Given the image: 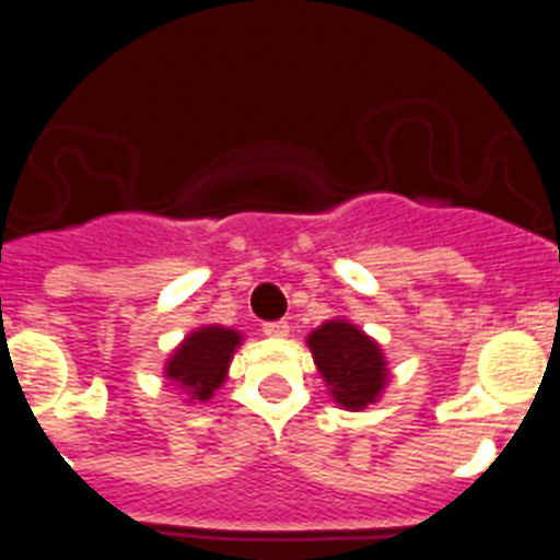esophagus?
Wrapping results in <instances>:
<instances>
[{"instance_id": "esophagus-1", "label": "esophagus", "mask_w": 560, "mask_h": 560, "mask_svg": "<svg viewBox=\"0 0 560 560\" xmlns=\"http://www.w3.org/2000/svg\"><path fill=\"white\" fill-rule=\"evenodd\" d=\"M264 334L269 336V339H283V336H289V323H283V319H277V323H266Z\"/></svg>"}]
</instances>
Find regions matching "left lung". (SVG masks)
Segmentation results:
<instances>
[{
  "label": "left lung",
  "instance_id": "left-lung-1",
  "mask_svg": "<svg viewBox=\"0 0 560 560\" xmlns=\"http://www.w3.org/2000/svg\"><path fill=\"white\" fill-rule=\"evenodd\" d=\"M308 348L339 407L368 409L387 387L389 370L378 341L348 319H328L311 330Z\"/></svg>",
  "mask_w": 560,
  "mask_h": 560
}]
</instances>
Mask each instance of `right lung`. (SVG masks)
<instances>
[{
	"label": "right lung",
	"mask_w": 560,
	"mask_h": 560,
	"mask_svg": "<svg viewBox=\"0 0 560 560\" xmlns=\"http://www.w3.org/2000/svg\"><path fill=\"white\" fill-rule=\"evenodd\" d=\"M241 334L221 325H205L192 330L165 361V378L185 387L190 400H210L226 381V370Z\"/></svg>",
	"instance_id": "obj_1"
}]
</instances>
